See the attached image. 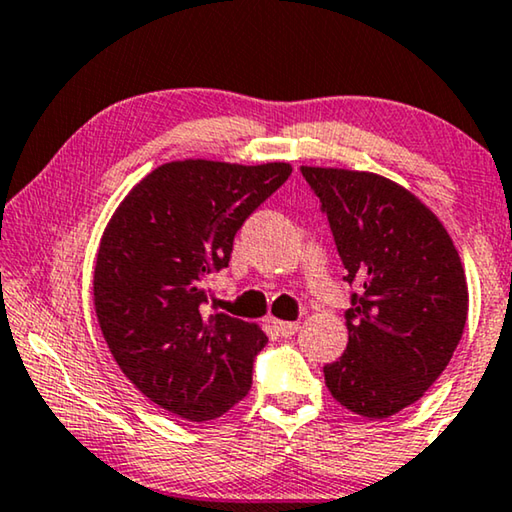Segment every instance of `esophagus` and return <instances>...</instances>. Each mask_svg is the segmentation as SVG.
Segmentation results:
<instances>
[{
    "label": "esophagus",
    "instance_id": "34e87169",
    "mask_svg": "<svg viewBox=\"0 0 512 512\" xmlns=\"http://www.w3.org/2000/svg\"><path fill=\"white\" fill-rule=\"evenodd\" d=\"M273 326H276V331L280 335H285V338H289V335L299 333L301 324L299 322H280V319H273Z\"/></svg>",
    "mask_w": 512,
    "mask_h": 512
}]
</instances>
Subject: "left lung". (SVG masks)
Masks as SVG:
<instances>
[{
  "label": "left lung",
  "mask_w": 512,
  "mask_h": 512,
  "mask_svg": "<svg viewBox=\"0 0 512 512\" xmlns=\"http://www.w3.org/2000/svg\"><path fill=\"white\" fill-rule=\"evenodd\" d=\"M322 200L347 282L349 342L324 365L333 400L368 421L421 400L460 345L469 312L464 266L434 211L375 172L301 165Z\"/></svg>",
  "instance_id": "obj_1"
}]
</instances>
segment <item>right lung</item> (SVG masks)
Segmentation results:
<instances>
[{"label":"right lung","instance_id":"add662e5","mask_svg":"<svg viewBox=\"0 0 512 512\" xmlns=\"http://www.w3.org/2000/svg\"><path fill=\"white\" fill-rule=\"evenodd\" d=\"M292 174L289 163L186 158L158 165L105 225L94 308L121 372L160 409L193 423L230 411L253 384L266 333L204 310V282L227 266L234 234Z\"/></svg>","mask_w":512,"mask_h":512}]
</instances>
